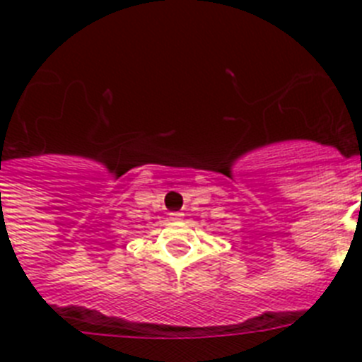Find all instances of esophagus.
I'll return each instance as SVG.
<instances>
[{
  "instance_id": "obj_1",
  "label": "esophagus",
  "mask_w": 362,
  "mask_h": 362,
  "mask_svg": "<svg viewBox=\"0 0 362 362\" xmlns=\"http://www.w3.org/2000/svg\"><path fill=\"white\" fill-rule=\"evenodd\" d=\"M185 217V214H181V212H172L170 214V219H174V221H181Z\"/></svg>"
}]
</instances>
